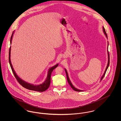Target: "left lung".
<instances>
[{
    "label": "left lung",
    "instance_id": "left-lung-1",
    "mask_svg": "<svg viewBox=\"0 0 121 121\" xmlns=\"http://www.w3.org/2000/svg\"><path fill=\"white\" fill-rule=\"evenodd\" d=\"M103 32H104V35H105L106 36V38L108 39V36H107V34H106V31H105V29H104V26H103ZM108 50H107V51H108V64H107V67H106V69H105V72H104V74H103V75L102 76V77H101V78L100 81L102 80L103 79V78H104V76H105V73H106V71H107V69H108V67H109V52H108ZM64 70H65V72H66V75H67V81H68V82H69V84L70 85V86L72 88V89H73V90H74L75 91H77V92H82V91H83V90H79V89H77V88L75 87V86H73V85L72 84V82H71V81H70V79H69V77L68 73V72H67V70L65 69H64Z\"/></svg>",
    "mask_w": 121,
    "mask_h": 121
}]
</instances>
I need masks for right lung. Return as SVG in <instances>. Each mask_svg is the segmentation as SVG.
<instances>
[{"mask_svg":"<svg viewBox=\"0 0 121 121\" xmlns=\"http://www.w3.org/2000/svg\"><path fill=\"white\" fill-rule=\"evenodd\" d=\"M14 33V32L13 33V34L12 35L10 39V44H11L12 40L13 39V35ZM11 46L9 48V63L10 64V66L11 67L12 72L14 75L15 77L17 79L18 82L22 86L25 87L26 89H28L30 90H33V91H35L37 92H42L46 91V90L49 87L50 84V82H51V75L52 73V71L53 70V69H55L57 67H58V63H57V64L55 65L54 66H52V67L49 68V69L48 71V73H47V76L45 80L42 83H41L39 84H36L35 85L33 84H31L23 80L22 79H21L18 75L16 73L15 71L13 69V68L12 66L11 62Z\"/></svg>","mask_w":121,"mask_h":121,"instance_id":"right-lung-1","label":"right lung"}]
</instances>
